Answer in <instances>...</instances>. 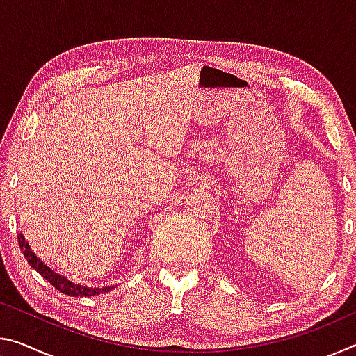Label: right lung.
I'll return each mask as SVG.
<instances>
[{"label": "right lung", "instance_id": "right-lung-1", "mask_svg": "<svg viewBox=\"0 0 356 356\" xmlns=\"http://www.w3.org/2000/svg\"><path fill=\"white\" fill-rule=\"evenodd\" d=\"M19 243H20V250L23 251V256L26 257L28 264L31 265L34 270H38V272L44 276V278L50 282V284L58 289V291H61L65 295H72V297H94V295H99L102 292H110L113 286H106V287H86V286H81V284H75V282H72L70 280L65 278V276L59 275L56 272H53L50 267H47V265L40 261V259L34 254V251H31L29 248L28 242L25 240V237L19 234Z\"/></svg>", "mask_w": 356, "mask_h": 356}]
</instances>
